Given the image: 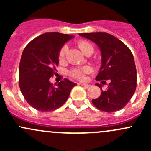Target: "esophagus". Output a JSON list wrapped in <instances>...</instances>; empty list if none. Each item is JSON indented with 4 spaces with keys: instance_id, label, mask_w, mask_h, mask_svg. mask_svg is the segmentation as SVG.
<instances>
[{
    "instance_id": "esophagus-1",
    "label": "esophagus",
    "mask_w": 151,
    "mask_h": 151,
    "mask_svg": "<svg viewBox=\"0 0 151 151\" xmlns=\"http://www.w3.org/2000/svg\"><path fill=\"white\" fill-rule=\"evenodd\" d=\"M80 85H82V86L85 87V88H89V87H90V85L84 84V83H80Z\"/></svg>"
}]
</instances>
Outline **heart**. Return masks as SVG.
<instances>
[{
	"mask_svg": "<svg viewBox=\"0 0 151 151\" xmlns=\"http://www.w3.org/2000/svg\"><path fill=\"white\" fill-rule=\"evenodd\" d=\"M78 46L80 47V50H81V51L83 52L84 54L86 52L89 51V50H93V47L92 45H91L89 42H86V41H80L78 43ZM66 47L64 46L60 49V52H59V60H60V61L64 59L66 54ZM89 71V68L85 67V68H82V69H74L71 72V74L72 75V77H75V78L79 79V80H83V74H84L85 73H88Z\"/></svg>",
	"mask_w": 151,
	"mask_h": 151,
	"instance_id": "b5f03b06",
	"label": "heart"
}]
</instances>
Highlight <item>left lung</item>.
<instances>
[{"mask_svg":"<svg viewBox=\"0 0 151 151\" xmlns=\"http://www.w3.org/2000/svg\"><path fill=\"white\" fill-rule=\"evenodd\" d=\"M82 37L93 42L99 48L101 64L96 80L109 82L106 91L102 85L99 98L92 103L99 109L113 112L123 109L133 96L137 86V70L134 56L121 40L106 33H79Z\"/></svg>","mask_w":151,"mask_h":151,"instance_id":"left-lung-1","label":"left lung"}]
</instances>
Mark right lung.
<instances>
[{"label": "right lung", "instance_id": "right-lung-1", "mask_svg": "<svg viewBox=\"0 0 151 151\" xmlns=\"http://www.w3.org/2000/svg\"><path fill=\"white\" fill-rule=\"evenodd\" d=\"M74 35L45 33L32 40L24 49L19 67V85L25 100L34 109L50 112L60 107L77 84L68 79L56 86L50 78L59 63V52Z\"/></svg>", "mask_w": 151, "mask_h": 151}]
</instances>
